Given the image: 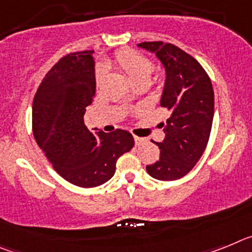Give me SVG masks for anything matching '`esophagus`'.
<instances>
[{"label":"esophagus","mask_w":252,"mask_h":252,"mask_svg":"<svg viewBox=\"0 0 252 252\" xmlns=\"http://www.w3.org/2000/svg\"><path fill=\"white\" fill-rule=\"evenodd\" d=\"M133 140H135V144H136V145H141L142 142L145 141V139H144V137L136 136V135H135V136H133Z\"/></svg>","instance_id":"esophagus-1"}]
</instances>
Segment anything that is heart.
I'll return each mask as SVG.
<instances>
[{
	"mask_svg": "<svg viewBox=\"0 0 252 252\" xmlns=\"http://www.w3.org/2000/svg\"><path fill=\"white\" fill-rule=\"evenodd\" d=\"M112 62L126 74L128 81L132 84L141 81L149 82L154 72V64L150 59H148L142 54L137 53V51L130 50V49L117 51L113 55ZM103 75L104 69H97V72H95V83H97V86L103 79Z\"/></svg>",
	"mask_w": 252,
	"mask_h": 252,
	"instance_id": "heart-1",
	"label": "heart"
}]
</instances>
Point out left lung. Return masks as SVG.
<instances>
[{"label": "left lung", "instance_id": "obj_1", "mask_svg": "<svg viewBox=\"0 0 252 252\" xmlns=\"http://www.w3.org/2000/svg\"><path fill=\"white\" fill-rule=\"evenodd\" d=\"M137 46L157 55L165 69L160 106L170 115L161 124L165 137L157 142L159 160L146 170L158 180L180 179L201 159L208 142L215 113L212 83L201 64L173 44L145 41Z\"/></svg>", "mask_w": 252, "mask_h": 252}]
</instances>
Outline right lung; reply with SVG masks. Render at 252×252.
Segmentation results:
<instances>
[{
    "label": "right lung",
    "mask_w": 252,
    "mask_h": 252,
    "mask_svg": "<svg viewBox=\"0 0 252 252\" xmlns=\"http://www.w3.org/2000/svg\"><path fill=\"white\" fill-rule=\"evenodd\" d=\"M92 50L70 53L48 72L34 97L32 132L53 168L69 183L92 188L113 177L116 162L135 145L128 131L91 132L84 125L95 93Z\"/></svg>",
    "instance_id": "obj_1"
}]
</instances>
